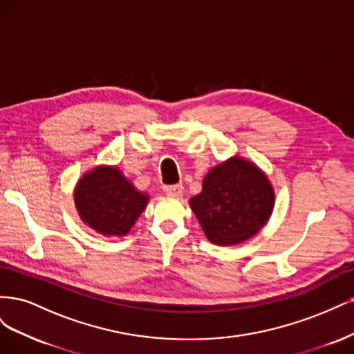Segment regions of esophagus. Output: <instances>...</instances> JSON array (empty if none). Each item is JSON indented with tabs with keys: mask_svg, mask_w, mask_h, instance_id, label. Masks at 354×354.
Listing matches in <instances>:
<instances>
[{
	"mask_svg": "<svg viewBox=\"0 0 354 354\" xmlns=\"http://www.w3.org/2000/svg\"><path fill=\"white\" fill-rule=\"evenodd\" d=\"M164 192L168 196H180L181 192H183V186L180 183L177 185H165L164 186Z\"/></svg>",
	"mask_w": 354,
	"mask_h": 354,
	"instance_id": "34e87169",
	"label": "esophagus"
}]
</instances>
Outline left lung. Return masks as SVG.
<instances>
[{
  "label": "left lung",
  "instance_id": "1",
  "mask_svg": "<svg viewBox=\"0 0 354 354\" xmlns=\"http://www.w3.org/2000/svg\"><path fill=\"white\" fill-rule=\"evenodd\" d=\"M273 203L269 180L242 158L214 167L201 194L190 199L203 233L216 245H236L252 238L269 220Z\"/></svg>",
  "mask_w": 354,
  "mask_h": 354
}]
</instances>
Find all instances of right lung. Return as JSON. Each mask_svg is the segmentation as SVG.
I'll return each mask as SVG.
<instances>
[{
	"label": "right lung",
	"instance_id": "1",
	"mask_svg": "<svg viewBox=\"0 0 354 354\" xmlns=\"http://www.w3.org/2000/svg\"><path fill=\"white\" fill-rule=\"evenodd\" d=\"M118 168L99 167L85 174L75 190V203L84 223L106 236H124L147 205Z\"/></svg>",
	"mask_w": 354,
	"mask_h": 354
}]
</instances>
